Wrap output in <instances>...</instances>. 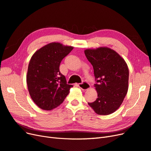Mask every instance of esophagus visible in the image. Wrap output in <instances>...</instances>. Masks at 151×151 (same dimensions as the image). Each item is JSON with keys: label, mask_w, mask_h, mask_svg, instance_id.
Segmentation results:
<instances>
[{"label": "esophagus", "mask_w": 151, "mask_h": 151, "mask_svg": "<svg viewBox=\"0 0 151 151\" xmlns=\"http://www.w3.org/2000/svg\"><path fill=\"white\" fill-rule=\"evenodd\" d=\"M77 86L83 90H88L90 88V85L86 82H84L83 83H80L77 84Z\"/></svg>", "instance_id": "esophagus-1"}]
</instances>
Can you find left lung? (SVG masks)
<instances>
[{
  "mask_svg": "<svg viewBox=\"0 0 151 151\" xmlns=\"http://www.w3.org/2000/svg\"><path fill=\"white\" fill-rule=\"evenodd\" d=\"M84 53L92 64L96 84L98 98L88 103L96 113L110 115L121 106L129 89V72L119 54L108 47L86 49Z\"/></svg>",
  "mask_w": 151,
  "mask_h": 151,
  "instance_id": "1",
  "label": "left lung"
}]
</instances>
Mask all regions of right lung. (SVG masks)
<instances>
[{
    "instance_id": "right-lung-1",
    "label": "right lung",
    "mask_w": 151,
    "mask_h": 151,
    "mask_svg": "<svg viewBox=\"0 0 151 151\" xmlns=\"http://www.w3.org/2000/svg\"><path fill=\"white\" fill-rule=\"evenodd\" d=\"M74 48L53 42L38 50L31 57L26 75L30 96L44 110H52L62 104L73 86L67 84L59 69L62 59Z\"/></svg>"
}]
</instances>
